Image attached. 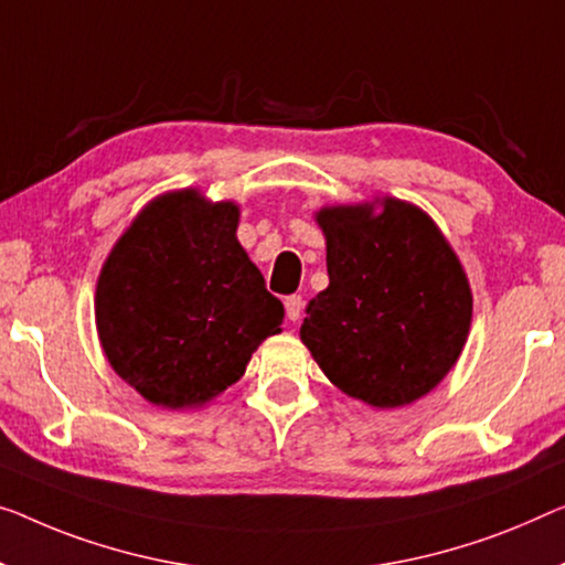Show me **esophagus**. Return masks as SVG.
Here are the masks:
<instances>
[{"label": "esophagus", "mask_w": 565, "mask_h": 565, "mask_svg": "<svg viewBox=\"0 0 565 565\" xmlns=\"http://www.w3.org/2000/svg\"><path fill=\"white\" fill-rule=\"evenodd\" d=\"M284 307H286V317H289L291 322H299L301 309H305V299H301L299 294H291V297L284 299Z\"/></svg>", "instance_id": "esophagus-1"}]
</instances>
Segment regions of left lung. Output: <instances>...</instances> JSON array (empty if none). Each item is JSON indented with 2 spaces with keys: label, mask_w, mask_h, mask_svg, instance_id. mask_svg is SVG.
Segmentation results:
<instances>
[{
  "label": "left lung",
  "mask_w": 565,
  "mask_h": 565,
  "mask_svg": "<svg viewBox=\"0 0 565 565\" xmlns=\"http://www.w3.org/2000/svg\"><path fill=\"white\" fill-rule=\"evenodd\" d=\"M330 286L307 305L301 342L342 393L375 408L420 398L457 363L471 322L459 258L431 217L401 200L324 207Z\"/></svg>",
  "instance_id": "1"
}]
</instances>
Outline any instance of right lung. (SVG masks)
<instances>
[{"label": "right lung", "instance_id": "add662e5", "mask_svg": "<svg viewBox=\"0 0 565 565\" xmlns=\"http://www.w3.org/2000/svg\"><path fill=\"white\" fill-rule=\"evenodd\" d=\"M238 207L195 190L151 202L121 235L96 289L108 363L149 403L200 406L281 332L284 307L235 238Z\"/></svg>", "mask_w": 565, "mask_h": 565}]
</instances>
